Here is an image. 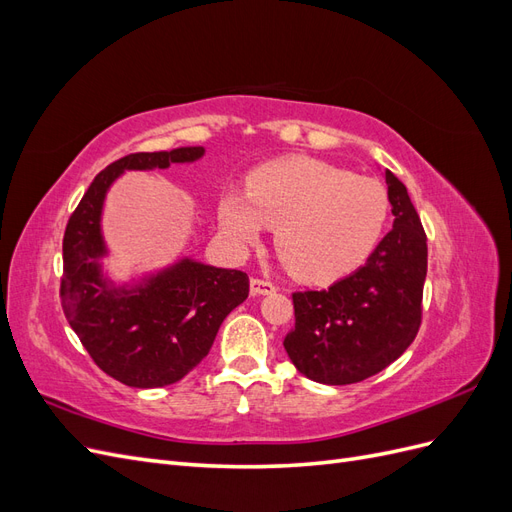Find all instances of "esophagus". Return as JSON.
Here are the masks:
<instances>
[{"label": "esophagus", "mask_w": 512, "mask_h": 512, "mask_svg": "<svg viewBox=\"0 0 512 512\" xmlns=\"http://www.w3.org/2000/svg\"><path fill=\"white\" fill-rule=\"evenodd\" d=\"M250 290H252V294H273L275 292V284H271V282H267V280H258V277H252V282H250Z\"/></svg>", "instance_id": "esophagus-1"}]
</instances>
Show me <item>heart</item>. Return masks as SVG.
<instances>
[{
  "mask_svg": "<svg viewBox=\"0 0 512 512\" xmlns=\"http://www.w3.org/2000/svg\"><path fill=\"white\" fill-rule=\"evenodd\" d=\"M389 209L378 179L288 156L252 170L245 194H224L218 222L235 247L256 245L265 226L275 228V250L292 273L309 284H331L374 254Z\"/></svg>",
  "mask_w": 512,
  "mask_h": 512,
  "instance_id": "b5f03b06",
  "label": "heart"
}]
</instances>
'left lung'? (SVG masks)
I'll return each mask as SVG.
<instances>
[{"instance_id":"8db88e82","label":"left lung","mask_w":512,"mask_h":512,"mask_svg":"<svg viewBox=\"0 0 512 512\" xmlns=\"http://www.w3.org/2000/svg\"><path fill=\"white\" fill-rule=\"evenodd\" d=\"M393 228L363 267L327 290L294 292L292 365L320 384H354L389 367L421 327L427 237L406 185L384 173Z\"/></svg>"}]
</instances>
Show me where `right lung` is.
<instances>
[{
  "label": "right lung",
  "mask_w": 512,
  "mask_h": 512,
  "mask_svg": "<svg viewBox=\"0 0 512 512\" xmlns=\"http://www.w3.org/2000/svg\"><path fill=\"white\" fill-rule=\"evenodd\" d=\"M205 147L130 153L106 166L72 213L64 235L61 305L74 333L108 376L158 389L179 382L209 354L224 318L250 294L243 271L220 269L190 256L115 282L104 271V200L126 170L192 164Z\"/></svg>",
  "instance_id": "add662e5"
}]
</instances>
